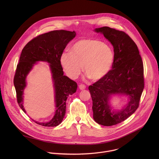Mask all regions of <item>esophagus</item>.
<instances>
[{"label":"esophagus","instance_id":"esophagus-1","mask_svg":"<svg viewBox=\"0 0 159 159\" xmlns=\"http://www.w3.org/2000/svg\"><path fill=\"white\" fill-rule=\"evenodd\" d=\"M79 89H80V90H84V89H85V85H84V84H80V85H79Z\"/></svg>","mask_w":159,"mask_h":159}]
</instances>
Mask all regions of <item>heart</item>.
<instances>
[{
	"label": "heart",
	"mask_w": 159,
	"mask_h": 159,
	"mask_svg": "<svg viewBox=\"0 0 159 159\" xmlns=\"http://www.w3.org/2000/svg\"><path fill=\"white\" fill-rule=\"evenodd\" d=\"M72 52L65 51L60 63L71 78L78 77L82 70L91 80L98 82L111 72L115 61L114 50L109 44L94 39H83L75 42Z\"/></svg>",
	"instance_id": "heart-1"
}]
</instances>
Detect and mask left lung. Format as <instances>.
Instances as JSON below:
<instances>
[{
  "label": "left lung",
  "mask_w": 159,
  "mask_h": 159,
  "mask_svg": "<svg viewBox=\"0 0 159 159\" xmlns=\"http://www.w3.org/2000/svg\"><path fill=\"white\" fill-rule=\"evenodd\" d=\"M94 31L102 34L111 43L115 54L109 74L89 87L94 121L109 126L125 121L139 107L144 88L143 64L137 44L125 32L107 26ZM118 95L127 96L128 103L121 110L114 111L110 99Z\"/></svg>",
  "instance_id": "obj_1"
}]
</instances>
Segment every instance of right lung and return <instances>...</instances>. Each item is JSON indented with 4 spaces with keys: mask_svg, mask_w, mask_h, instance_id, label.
I'll use <instances>...</instances> for the list:
<instances>
[{
    "mask_svg": "<svg viewBox=\"0 0 159 159\" xmlns=\"http://www.w3.org/2000/svg\"><path fill=\"white\" fill-rule=\"evenodd\" d=\"M75 36L74 31H52L34 38L22 50L14 78V85L19 106L25 113L24 90L27 85L26 77L34 65L39 61L47 62L52 74L56 111L53 118L48 122H38L33 120L39 125L51 127L60 125L65 115L68 97L76 92L77 83L63 75L60 60L67 44Z\"/></svg>",
    "mask_w": 159,
    "mask_h": 159,
    "instance_id": "1",
    "label": "right lung"
}]
</instances>
